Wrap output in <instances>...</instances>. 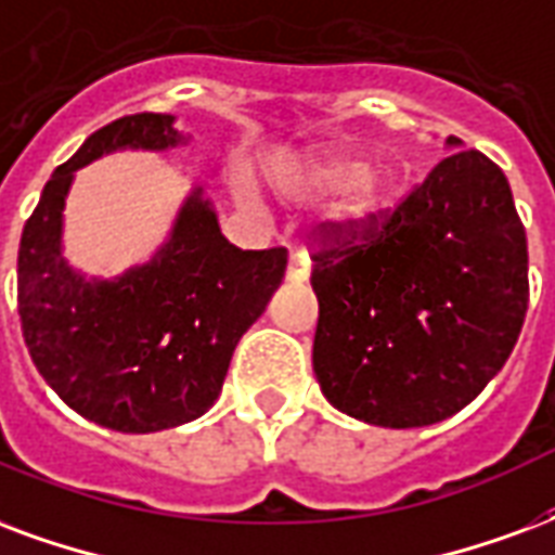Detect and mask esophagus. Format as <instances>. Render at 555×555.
Here are the masks:
<instances>
[{"label":"esophagus","instance_id":"34e87169","mask_svg":"<svg viewBox=\"0 0 555 555\" xmlns=\"http://www.w3.org/2000/svg\"><path fill=\"white\" fill-rule=\"evenodd\" d=\"M311 261L302 253H294L288 261V282H306L309 279Z\"/></svg>","mask_w":555,"mask_h":555}]
</instances>
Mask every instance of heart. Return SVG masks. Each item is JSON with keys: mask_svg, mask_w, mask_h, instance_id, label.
<instances>
[{"mask_svg": "<svg viewBox=\"0 0 555 555\" xmlns=\"http://www.w3.org/2000/svg\"><path fill=\"white\" fill-rule=\"evenodd\" d=\"M391 173L382 164L364 162V152L352 146H326L299 164L291 188L299 196L323 199L338 194L332 225L340 235H356L376 220L391 196Z\"/></svg>", "mask_w": 555, "mask_h": 555, "instance_id": "obj_1", "label": "heart"}]
</instances>
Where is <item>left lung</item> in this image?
I'll return each instance as SVG.
<instances>
[{
	"instance_id": "1",
	"label": "left lung",
	"mask_w": 555,
	"mask_h": 555,
	"mask_svg": "<svg viewBox=\"0 0 555 555\" xmlns=\"http://www.w3.org/2000/svg\"><path fill=\"white\" fill-rule=\"evenodd\" d=\"M455 150L361 244L314 256L311 364L338 412L414 429L462 412L527 318V232L503 170ZM352 244V241H350Z\"/></svg>"
}]
</instances>
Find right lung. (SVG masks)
<instances>
[{
  "label": "right lung",
  "mask_w": 555,
  "mask_h": 555,
  "mask_svg": "<svg viewBox=\"0 0 555 555\" xmlns=\"http://www.w3.org/2000/svg\"><path fill=\"white\" fill-rule=\"evenodd\" d=\"M173 114H131L93 131L61 164L28 217L16 258L23 338L40 376L90 424L162 433L205 414L244 332L264 314L288 253L237 249L203 188H191L150 261L85 276L64 256V208L76 170L122 150L184 146Z\"/></svg>",
  "instance_id": "right-lung-1"
}]
</instances>
